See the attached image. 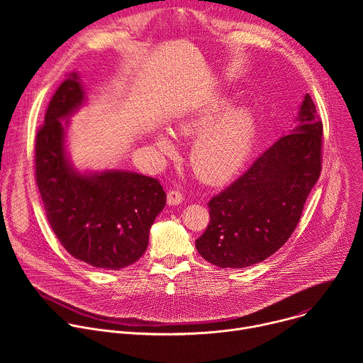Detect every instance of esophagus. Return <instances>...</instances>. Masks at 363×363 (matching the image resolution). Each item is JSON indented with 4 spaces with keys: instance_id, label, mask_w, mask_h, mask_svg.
Returning a JSON list of instances; mask_svg holds the SVG:
<instances>
[{
    "instance_id": "esophagus-1",
    "label": "esophagus",
    "mask_w": 363,
    "mask_h": 363,
    "mask_svg": "<svg viewBox=\"0 0 363 363\" xmlns=\"http://www.w3.org/2000/svg\"><path fill=\"white\" fill-rule=\"evenodd\" d=\"M184 201V194L181 191L172 189L168 192V203L169 205H179Z\"/></svg>"
}]
</instances>
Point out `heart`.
Listing matches in <instances>:
<instances>
[{"instance_id": "heart-1", "label": "heart", "mask_w": 363, "mask_h": 363, "mask_svg": "<svg viewBox=\"0 0 363 363\" xmlns=\"http://www.w3.org/2000/svg\"><path fill=\"white\" fill-rule=\"evenodd\" d=\"M182 138H196L191 152L195 175L211 184L235 177L245 165L257 135V119L248 108L231 109V101L218 99L188 111L177 122ZM153 146L161 157H174L178 146L169 130L153 133Z\"/></svg>"}]
</instances>
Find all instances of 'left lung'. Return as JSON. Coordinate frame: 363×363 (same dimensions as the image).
<instances>
[{
    "instance_id": "left-lung-1",
    "label": "left lung",
    "mask_w": 363,
    "mask_h": 363,
    "mask_svg": "<svg viewBox=\"0 0 363 363\" xmlns=\"http://www.w3.org/2000/svg\"><path fill=\"white\" fill-rule=\"evenodd\" d=\"M297 126L283 135L210 202V224L195 241L202 258L244 269L274 254L297 227L322 169L323 125L307 93Z\"/></svg>"
}]
</instances>
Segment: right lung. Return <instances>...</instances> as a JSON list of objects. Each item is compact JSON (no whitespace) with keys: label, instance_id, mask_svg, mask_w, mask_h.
<instances>
[{"label":"right lung","instance_id":"right-lung-1","mask_svg":"<svg viewBox=\"0 0 363 363\" xmlns=\"http://www.w3.org/2000/svg\"><path fill=\"white\" fill-rule=\"evenodd\" d=\"M84 103L82 77L73 72L51 99L37 133L35 179L47 220L66 251L91 267L121 270L146 251L167 194L158 179L136 172L74 168L66 135L69 118Z\"/></svg>","mask_w":363,"mask_h":363}]
</instances>
